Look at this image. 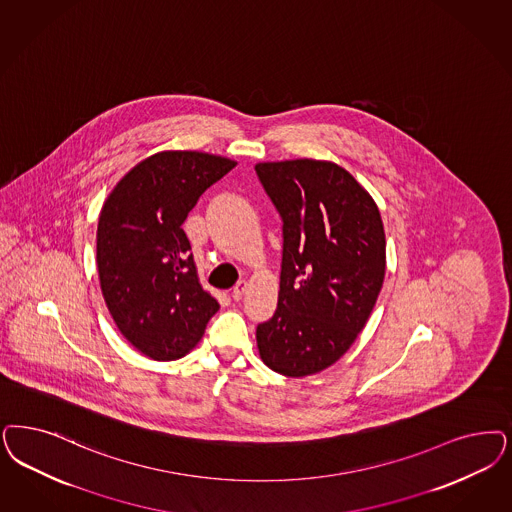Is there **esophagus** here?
Returning a JSON list of instances; mask_svg holds the SVG:
<instances>
[{
  "mask_svg": "<svg viewBox=\"0 0 512 512\" xmlns=\"http://www.w3.org/2000/svg\"><path fill=\"white\" fill-rule=\"evenodd\" d=\"M247 291V282H238L236 283V287L232 289V293H230V297L234 300H242V297L246 295Z\"/></svg>",
  "mask_w": 512,
  "mask_h": 512,
  "instance_id": "obj_1",
  "label": "esophagus"
}]
</instances>
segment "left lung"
<instances>
[{
	"label": "left lung",
	"instance_id": "8db88e82",
	"mask_svg": "<svg viewBox=\"0 0 512 512\" xmlns=\"http://www.w3.org/2000/svg\"><path fill=\"white\" fill-rule=\"evenodd\" d=\"M282 217L278 308L257 325L266 367L300 378L336 363L363 331L386 274L380 212L344 168L325 160L261 162Z\"/></svg>",
	"mask_w": 512,
	"mask_h": 512
}]
</instances>
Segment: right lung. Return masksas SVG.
<instances>
[{
    "mask_svg": "<svg viewBox=\"0 0 512 512\" xmlns=\"http://www.w3.org/2000/svg\"><path fill=\"white\" fill-rule=\"evenodd\" d=\"M236 166L198 151H164L117 183L100 213L96 261L109 314L155 361L193 350L219 302L202 289L181 229L206 189Z\"/></svg>",
    "mask_w": 512,
    "mask_h": 512,
    "instance_id": "obj_1",
    "label": "right lung"
}]
</instances>
